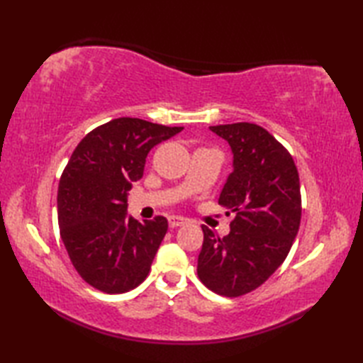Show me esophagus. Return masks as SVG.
Instances as JSON below:
<instances>
[{
	"label": "esophagus",
	"mask_w": 363,
	"mask_h": 363,
	"mask_svg": "<svg viewBox=\"0 0 363 363\" xmlns=\"http://www.w3.org/2000/svg\"><path fill=\"white\" fill-rule=\"evenodd\" d=\"M168 223H169V228H179L186 225L187 220L184 217H179V215H172V217H168Z\"/></svg>",
	"instance_id": "1"
}]
</instances>
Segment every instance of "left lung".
<instances>
[{"label":"left lung","mask_w":363,"mask_h":363,"mask_svg":"<svg viewBox=\"0 0 363 363\" xmlns=\"http://www.w3.org/2000/svg\"><path fill=\"white\" fill-rule=\"evenodd\" d=\"M211 130L234 154L218 204L235 217L225 237L203 226L196 272L207 289L235 298L256 290L287 257L301 223L299 176L290 152L262 126L233 123Z\"/></svg>","instance_id":"obj_1"}]
</instances>
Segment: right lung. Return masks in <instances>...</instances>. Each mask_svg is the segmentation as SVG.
<instances>
[{
	"label": "right lung",
	"instance_id": "1",
	"mask_svg": "<svg viewBox=\"0 0 363 363\" xmlns=\"http://www.w3.org/2000/svg\"><path fill=\"white\" fill-rule=\"evenodd\" d=\"M182 129L121 117L76 146L59 181L57 220L73 267L91 287L125 293L148 276L168 221L128 217V191L151 148Z\"/></svg>",
	"mask_w": 363,
	"mask_h": 363
}]
</instances>
